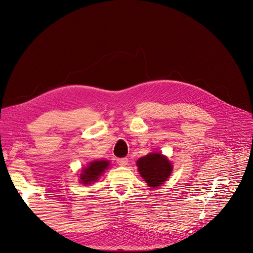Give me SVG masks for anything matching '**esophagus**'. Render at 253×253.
<instances>
[{
	"mask_svg": "<svg viewBox=\"0 0 253 253\" xmlns=\"http://www.w3.org/2000/svg\"><path fill=\"white\" fill-rule=\"evenodd\" d=\"M117 163L120 166H126L128 164V159L127 158H119V159H117Z\"/></svg>",
	"mask_w": 253,
	"mask_h": 253,
	"instance_id": "34e87169",
	"label": "esophagus"
}]
</instances>
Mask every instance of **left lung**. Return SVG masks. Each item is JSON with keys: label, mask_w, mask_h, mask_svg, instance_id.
Returning a JSON list of instances; mask_svg holds the SVG:
<instances>
[{"label": "left lung", "mask_w": 253, "mask_h": 253, "mask_svg": "<svg viewBox=\"0 0 253 253\" xmlns=\"http://www.w3.org/2000/svg\"><path fill=\"white\" fill-rule=\"evenodd\" d=\"M136 165L139 174L151 188H158L170 176L172 164L161 153H151L138 159Z\"/></svg>", "instance_id": "left-lung-1"}]
</instances>
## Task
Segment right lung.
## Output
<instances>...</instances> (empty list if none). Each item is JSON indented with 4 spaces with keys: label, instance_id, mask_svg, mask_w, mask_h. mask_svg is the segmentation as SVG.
I'll list each match as a JSON object with an SVG mask.
<instances>
[{
    "label": "right lung",
    "instance_id": "1",
    "mask_svg": "<svg viewBox=\"0 0 253 253\" xmlns=\"http://www.w3.org/2000/svg\"><path fill=\"white\" fill-rule=\"evenodd\" d=\"M110 162L106 160H95L92 161L82 170V173L80 175V181L84 185L90 184L96 181L99 176L103 173L104 170L108 169Z\"/></svg>",
    "mask_w": 253,
    "mask_h": 253
}]
</instances>
